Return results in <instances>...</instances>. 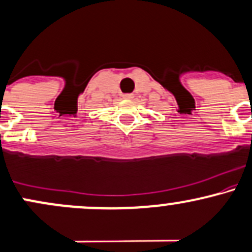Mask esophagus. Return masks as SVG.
<instances>
[{
  "instance_id": "1",
  "label": "esophagus",
  "mask_w": 252,
  "mask_h": 252,
  "mask_svg": "<svg viewBox=\"0 0 252 252\" xmlns=\"http://www.w3.org/2000/svg\"><path fill=\"white\" fill-rule=\"evenodd\" d=\"M124 99H131V98H134V94H132V93H124L123 95Z\"/></svg>"
}]
</instances>
